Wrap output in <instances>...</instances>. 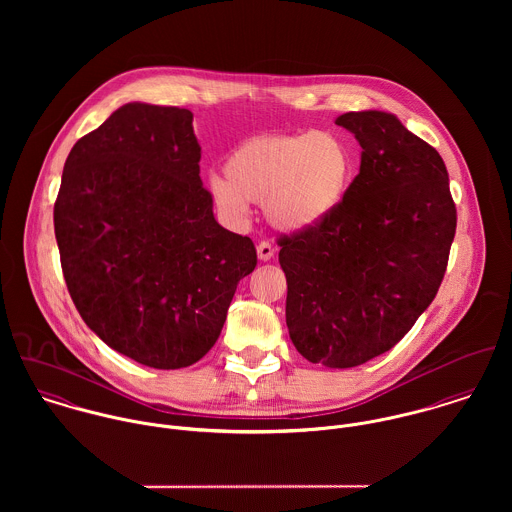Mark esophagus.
Segmentation results:
<instances>
[{
  "instance_id": "1",
  "label": "esophagus",
  "mask_w": 512,
  "mask_h": 512,
  "mask_svg": "<svg viewBox=\"0 0 512 512\" xmlns=\"http://www.w3.org/2000/svg\"><path fill=\"white\" fill-rule=\"evenodd\" d=\"M274 254H276V248H274L270 242H260V244H258V258H260L262 262L272 260Z\"/></svg>"
}]
</instances>
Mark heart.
Wrapping results in <instances>:
<instances>
[{"instance_id": "b5f03b06", "label": "heart", "mask_w": 512, "mask_h": 512, "mask_svg": "<svg viewBox=\"0 0 512 512\" xmlns=\"http://www.w3.org/2000/svg\"><path fill=\"white\" fill-rule=\"evenodd\" d=\"M351 179L353 155L333 134H262L228 153L224 175H209L207 193L232 224L248 219L250 203H262L272 226L303 232L339 209Z\"/></svg>"}]
</instances>
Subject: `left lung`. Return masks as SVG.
<instances>
[{"label":"left lung","instance_id":"1","mask_svg":"<svg viewBox=\"0 0 512 512\" xmlns=\"http://www.w3.org/2000/svg\"><path fill=\"white\" fill-rule=\"evenodd\" d=\"M335 124L363 147L359 175L329 219L280 238V266L293 347L351 368L390 351L434 301L457 213L441 155L394 114L347 112Z\"/></svg>","mask_w":512,"mask_h":512}]
</instances>
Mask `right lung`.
<instances>
[{"label":"right lung","instance_id":"1","mask_svg":"<svg viewBox=\"0 0 512 512\" xmlns=\"http://www.w3.org/2000/svg\"><path fill=\"white\" fill-rule=\"evenodd\" d=\"M199 159L189 110L130 102L74 144L55 203L80 317L110 349L151 368L201 361L256 268L252 240L215 219Z\"/></svg>","mask_w":512,"mask_h":512}]
</instances>
